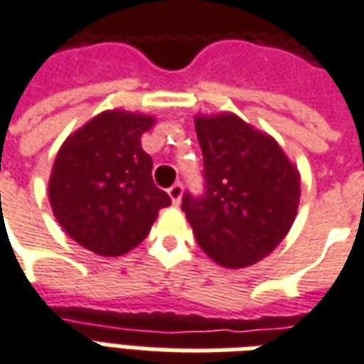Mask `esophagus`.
<instances>
[{
  "label": "esophagus",
  "instance_id": "esophagus-1",
  "mask_svg": "<svg viewBox=\"0 0 364 364\" xmlns=\"http://www.w3.org/2000/svg\"><path fill=\"white\" fill-rule=\"evenodd\" d=\"M167 195H169V198L173 200V205H179V203H181V197H183L181 183H175V185H171V187L167 189Z\"/></svg>",
  "mask_w": 364,
  "mask_h": 364
}]
</instances>
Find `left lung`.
<instances>
[{"mask_svg":"<svg viewBox=\"0 0 364 364\" xmlns=\"http://www.w3.org/2000/svg\"><path fill=\"white\" fill-rule=\"evenodd\" d=\"M206 195L183 197L200 250L228 269L267 257L294 224L300 173L273 136L234 112L197 114Z\"/></svg>","mask_w":364,"mask_h":364,"instance_id":"obj_1","label":"left lung"}]
</instances>
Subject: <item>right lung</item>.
I'll list each match as a JSON object with an SVG mask.
<instances>
[{
    "label": "right lung",
    "instance_id": "add662e5",
    "mask_svg": "<svg viewBox=\"0 0 364 364\" xmlns=\"http://www.w3.org/2000/svg\"><path fill=\"white\" fill-rule=\"evenodd\" d=\"M154 114L111 109L95 114L60 146L48 200L56 220L74 242L120 257L150 234L161 208L171 205L151 179V158L142 134Z\"/></svg>",
    "mask_w": 364,
    "mask_h": 364
}]
</instances>
